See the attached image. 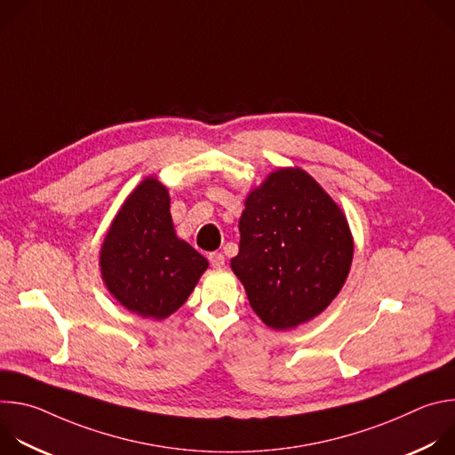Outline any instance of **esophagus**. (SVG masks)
<instances>
[{"instance_id": "obj_1", "label": "esophagus", "mask_w": 455, "mask_h": 455, "mask_svg": "<svg viewBox=\"0 0 455 455\" xmlns=\"http://www.w3.org/2000/svg\"><path fill=\"white\" fill-rule=\"evenodd\" d=\"M209 261L214 268H223L225 267V255L221 251H212V253H209Z\"/></svg>"}]
</instances>
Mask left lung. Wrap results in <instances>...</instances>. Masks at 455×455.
Listing matches in <instances>:
<instances>
[{
    "mask_svg": "<svg viewBox=\"0 0 455 455\" xmlns=\"http://www.w3.org/2000/svg\"><path fill=\"white\" fill-rule=\"evenodd\" d=\"M239 234L232 272L272 330L309 322L346 284L355 251L347 218L300 167H279L248 192Z\"/></svg>",
    "mask_w": 455,
    "mask_h": 455,
    "instance_id": "8db88e82",
    "label": "left lung"
}]
</instances>
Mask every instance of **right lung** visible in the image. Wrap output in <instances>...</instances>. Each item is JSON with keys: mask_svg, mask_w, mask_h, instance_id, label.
<instances>
[{"mask_svg": "<svg viewBox=\"0 0 455 455\" xmlns=\"http://www.w3.org/2000/svg\"><path fill=\"white\" fill-rule=\"evenodd\" d=\"M99 267L104 286L125 309L164 320L183 306L209 261L176 235L169 190L148 176L113 218Z\"/></svg>", "mask_w": 455, "mask_h": 455, "instance_id": "1", "label": "right lung"}]
</instances>
